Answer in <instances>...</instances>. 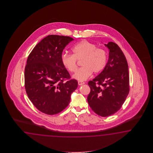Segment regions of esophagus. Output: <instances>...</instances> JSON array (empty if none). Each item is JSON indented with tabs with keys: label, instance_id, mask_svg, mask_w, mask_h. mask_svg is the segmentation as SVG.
I'll return each instance as SVG.
<instances>
[{
	"label": "esophagus",
	"instance_id": "34e87169",
	"mask_svg": "<svg viewBox=\"0 0 153 153\" xmlns=\"http://www.w3.org/2000/svg\"><path fill=\"white\" fill-rule=\"evenodd\" d=\"M84 84L85 82H83V81H78V84L79 85H82Z\"/></svg>",
	"mask_w": 153,
	"mask_h": 153
}]
</instances>
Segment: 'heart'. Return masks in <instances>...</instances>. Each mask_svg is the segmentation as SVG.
Wrapping results in <instances>:
<instances>
[{
  "label": "heart",
  "mask_w": 153,
  "mask_h": 153,
  "mask_svg": "<svg viewBox=\"0 0 153 153\" xmlns=\"http://www.w3.org/2000/svg\"><path fill=\"white\" fill-rule=\"evenodd\" d=\"M73 54L63 53L61 56L62 65L68 72H75L77 68V60H81L82 67L78 69L73 78L84 81L92 73L101 72L107 63V53L103 48L86 40H81L72 48Z\"/></svg>",
  "instance_id": "obj_1"
}]
</instances>
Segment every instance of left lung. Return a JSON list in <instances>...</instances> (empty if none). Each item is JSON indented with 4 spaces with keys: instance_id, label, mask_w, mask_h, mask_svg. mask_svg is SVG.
<instances>
[{
    "instance_id": "left-lung-1",
    "label": "left lung",
    "mask_w": 153,
    "mask_h": 153,
    "mask_svg": "<svg viewBox=\"0 0 153 153\" xmlns=\"http://www.w3.org/2000/svg\"><path fill=\"white\" fill-rule=\"evenodd\" d=\"M105 45L109 49L108 61L103 71L88 81L90 92L88 96L92 110L103 117L119 111L130 91L128 64L124 53L115 42Z\"/></svg>"
}]
</instances>
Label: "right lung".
I'll return each mask as SVG.
<instances>
[{
	"label": "right lung",
	"instance_id": "obj_1",
	"mask_svg": "<svg viewBox=\"0 0 153 153\" xmlns=\"http://www.w3.org/2000/svg\"><path fill=\"white\" fill-rule=\"evenodd\" d=\"M73 40L68 36L49 35L28 57L25 69L26 93L43 113L54 115L64 110L78 88V81L71 79L61 60L63 50Z\"/></svg>",
	"mask_w": 153,
	"mask_h": 153
}]
</instances>
